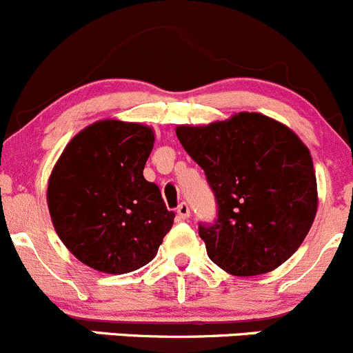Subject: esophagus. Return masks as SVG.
Wrapping results in <instances>:
<instances>
[{
	"instance_id": "34e87169",
	"label": "esophagus",
	"mask_w": 353,
	"mask_h": 353,
	"mask_svg": "<svg viewBox=\"0 0 353 353\" xmlns=\"http://www.w3.org/2000/svg\"><path fill=\"white\" fill-rule=\"evenodd\" d=\"M176 214H178V218H180V219H187L188 216H190V208H188L187 202H181V204L178 205Z\"/></svg>"
}]
</instances>
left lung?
Here are the masks:
<instances>
[{"label":"left lung","mask_w":353,"mask_h":353,"mask_svg":"<svg viewBox=\"0 0 353 353\" xmlns=\"http://www.w3.org/2000/svg\"><path fill=\"white\" fill-rule=\"evenodd\" d=\"M176 137L204 170L216 219L199 223L209 259L236 276L270 273L303 242L317 211L312 158L285 125L239 113Z\"/></svg>","instance_id":"8db88e82"}]
</instances>
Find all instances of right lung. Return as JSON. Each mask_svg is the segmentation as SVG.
I'll use <instances>...</instances> for the list:
<instances>
[{
  "label": "right lung",
  "instance_id": "add662e5",
  "mask_svg": "<svg viewBox=\"0 0 353 353\" xmlns=\"http://www.w3.org/2000/svg\"><path fill=\"white\" fill-rule=\"evenodd\" d=\"M154 144L149 127L104 120L70 141L48 185L54 230L89 268L123 274L151 263L175 212L144 178Z\"/></svg>",
  "mask_w": 353,
  "mask_h": 353
}]
</instances>
